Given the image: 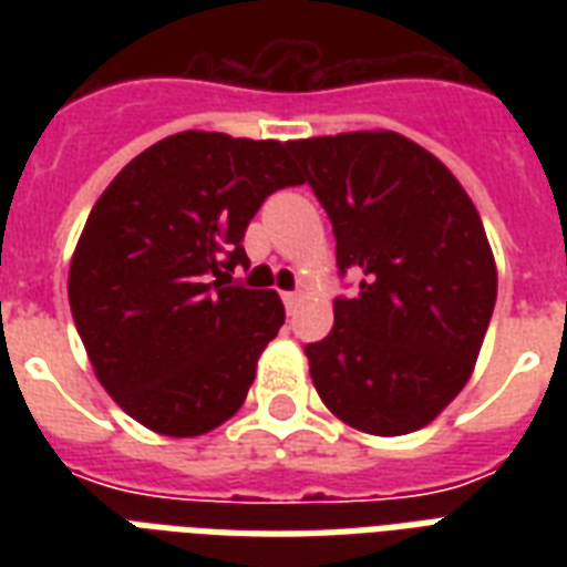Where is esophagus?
Returning <instances> with one entry per match:
<instances>
[{"label": "esophagus", "instance_id": "34e87169", "mask_svg": "<svg viewBox=\"0 0 567 567\" xmlns=\"http://www.w3.org/2000/svg\"><path fill=\"white\" fill-rule=\"evenodd\" d=\"M282 302H285V309L293 311V309H297V302H300V293H297V291H285L282 293Z\"/></svg>", "mask_w": 567, "mask_h": 567}]
</instances>
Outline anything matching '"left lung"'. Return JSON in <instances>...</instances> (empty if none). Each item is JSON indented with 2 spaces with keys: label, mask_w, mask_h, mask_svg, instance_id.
Instances as JSON below:
<instances>
[{
  "label": "left lung",
  "mask_w": 567,
  "mask_h": 567,
  "mask_svg": "<svg viewBox=\"0 0 567 567\" xmlns=\"http://www.w3.org/2000/svg\"><path fill=\"white\" fill-rule=\"evenodd\" d=\"M336 231L353 300L306 347L311 382L338 421L405 435L435 421L465 388L497 300L483 220L458 179L396 132L291 141Z\"/></svg>",
  "instance_id": "8db88e82"
}]
</instances>
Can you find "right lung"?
<instances>
[{
    "instance_id": "right-lung-1",
    "label": "right lung",
    "mask_w": 567,
    "mask_h": 567,
    "mask_svg": "<svg viewBox=\"0 0 567 567\" xmlns=\"http://www.w3.org/2000/svg\"><path fill=\"white\" fill-rule=\"evenodd\" d=\"M302 185L288 144L179 132L114 176L70 261V311L93 373L146 430L205 435L247 400L285 323L276 291L226 285L267 196Z\"/></svg>"
}]
</instances>
